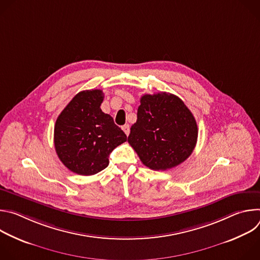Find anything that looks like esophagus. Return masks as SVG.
Instances as JSON below:
<instances>
[{
    "mask_svg": "<svg viewBox=\"0 0 260 260\" xmlns=\"http://www.w3.org/2000/svg\"><path fill=\"white\" fill-rule=\"evenodd\" d=\"M122 129H123V132L125 133L126 136L129 135V125H128V124H124V125L122 126Z\"/></svg>",
    "mask_w": 260,
    "mask_h": 260,
    "instance_id": "obj_1",
    "label": "esophagus"
}]
</instances>
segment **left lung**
I'll use <instances>...</instances> for the list:
<instances>
[{"mask_svg": "<svg viewBox=\"0 0 260 260\" xmlns=\"http://www.w3.org/2000/svg\"><path fill=\"white\" fill-rule=\"evenodd\" d=\"M140 103L127 142L143 165L166 171L186 160L197 145L199 132L186 105L169 92L144 94Z\"/></svg>", "mask_w": 260, "mask_h": 260, "instance_id": "obj_1", "label": "left lung"}]
</instances>
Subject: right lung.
Wrapping results in <instances>:
<instances>
[{
	"label": "right lung",
	"mask_w": 260,
	"mask_h": 260,
	"mask_svg": "<svg viewBox=\"0 0 260 260\" xmlns=\"http://www.w3.org/2000/svg\"><path fill=\"white\" fill-rule=\"evenodd\" d=\"M101 89L77 93L54 125V147L60 161L73 173L94 175L109 165V155L126 141L113 118L101 110Z\"/></svg>",
	"instance_id": "right-lung-1"
}]
</instances>
